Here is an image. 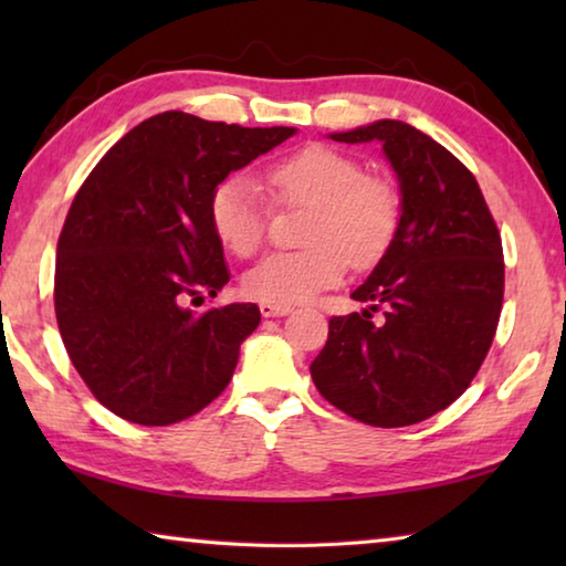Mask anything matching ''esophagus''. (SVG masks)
Masks as SVG:
<instances>
[{
    "label": "esophagus",
    "instance_id": "obj_1",
    "mask_svg": "<svg viewBox=\"0 0 566 566\" xmlns=\"http://www.w3.org/2000/svg\"><path fill=\"white\" fill-rule=\"evenodd\" d=\"M260 312H262V317H286V314L292 312V306H286V304H272V302H262V304H260Z\"/></svg>",
    "mask_w": 566,
    "mask_h": 566
}]
</instances>
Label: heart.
Wrapping results in <instances>:
<instances>
[{
	"mask_svg": "<svg viewBox=\"0 0 566 566\" xmlns=\"http://www.w3.org/2000/svg\"><path fill=\"white\" fill-rule=\"evenodd\" d=\"M280 202L312 205L300 252L266 254L244 274L242 286L252 300L302 304L337 284L347 264H377L395 242L401 222L397 187L339 149L306 145L264 171ZM209 224L219 244L249 256L264 242L266 205L260 187L244 175L219 181L209 197Z\"/></svg>",
	"mask_w": 566,
	"mask_h": 566,
	"instance_id": "b5f03b06",
	"label": "heart"
}]
</instances>
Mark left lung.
Listing matches in <instances>:
<instances>
[{
	"label": "left lung",
	"instance_id": "8db88e82",
	"mask_svg": "<svg viewBox=\"0 0 566 566\" xmlns=\"http://www.w3.org/2000/svg\"><path fill=\"white\" fill-rule=\"evenodd\" d=\"M329 137L379 142L399 181L401 222L352 292L367 310L329 319L312 379L364 424H417L462 395L492 347L504 300L500 229L472 171L411 124L379 119ZM377 308L386 319L371 323Z\"/></svg>",
	"mask_w": 566,
	"mask_h": 566
}]
</instances>
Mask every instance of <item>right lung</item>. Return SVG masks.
Returning <instances> with one entry per match:
<instances>
[{
    "label": "right lung",
    "mask_w": 566,
    "mask_h": 566,
    "mask_svg": "<svg viewBox=\"0 0 566 566\" xmlns=\"http://www.w3.org/2000/svg\"><path fill=\"white\" fill-rule=\"evenodd\" d=\"M292 134L161 112L124 134L76 191L56 244L54 312L74 369L117 417L175 424L229 385L262 314L187 306L229 282L209 197Z\"/></svg>",
    "instance_id": "obj_1"
}]
</instances>
